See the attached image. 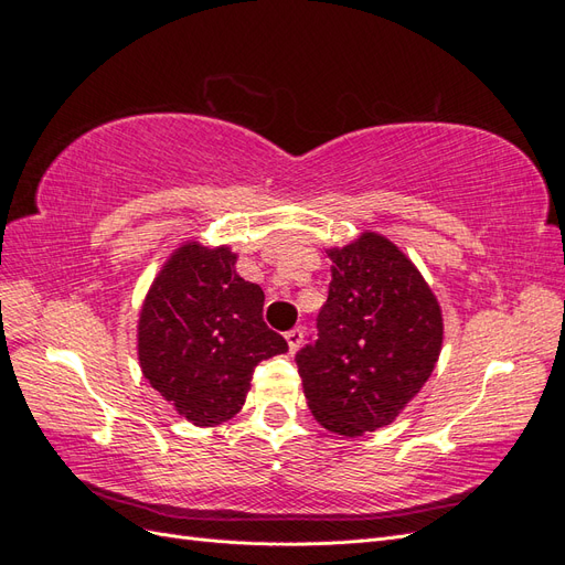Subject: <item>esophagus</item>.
Here are the masks:
<instances>
[{
  "mask_svg": "<svg viewBox=\"0 0 565 565\" xmlns=\"http://www.w3.org/2000/svg\"><path fill=\"white\" fill-rule=\"evenodd\" d=\"M285 339H287L289 351L295 353L301 347V341H303V330L301 328H292L289 332H285Z\"/></svg>",
  "mask_w": 565,
  "mask_h": 565,
  "instance_id": "obj_1",
  "label": "esophagus"
}]
</instances>
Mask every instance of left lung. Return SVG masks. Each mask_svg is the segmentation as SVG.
<instances>
[{"mask_svg": "<svg viewBox=\"0 0 565 565\" xmlns=\"http://www.w3.org/2000/svg\"><path fill=\"white\" fill-rule=\"evenodd\" d=\"M328 256L318 339L297 367L318 424L353 438L391 424L431 377L443 318L422 273L384 235L363 233Z\"/></svg>", "mask_w": 565, "mask_h": 565, "instance_id": "obj_1", "label": "left lung"}]
</instances>
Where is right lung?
Wrapping results in <instances>:
<instances>
[{"label":"right lung","instance_id":"right-lung-1","mask_svg":"<svg viewBox=\"0 0 565 565\" xmlns=\"http://www.w3.org/2000/svg\"><path fill=\"white\" fill-rule=\"evenodd\" d=\"M235 262L231 247L181 245L139 318L143 377L195 426L241 413L254 367L287 351L264 322V289L237 276Z\"/></svg>","mask_w":565,"mask_h":565}]
</instances>
